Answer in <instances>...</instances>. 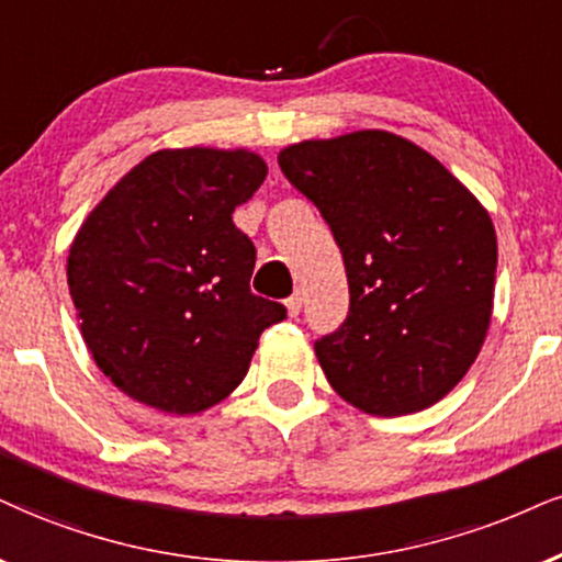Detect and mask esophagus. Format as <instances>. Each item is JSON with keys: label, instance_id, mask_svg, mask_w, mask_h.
Listing matches in <instances>:
<instances>
[{"label": "esophagus", "instance_id": "34e87169", "mask_svg": "<svg viewBox=\"0 0 562 562\" xmlns=\"http://www.w3.org/2000/svg\"><path fill=\"white\" fill-rule=\"evenodd\" d=\"M286 310H289V315H292V317H296V315L302 313V294H300V292L289 296V300H286Z\"/></svg>", "mask_w": 562, "mask_h": 562}]
</instances>
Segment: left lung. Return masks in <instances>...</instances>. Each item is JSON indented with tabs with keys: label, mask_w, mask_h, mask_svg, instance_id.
<instances>
[{
	"label": "left lung",
	"mask_w": 562,
	"mask_h": 562,
	"mask_svg": "<svg viewBox=\"0 0 562 562\" xmlns=\"http://www.w3.org/2000/svg\"><path fill=\"white\" fill-rule=\"evenodd\" d=\"M279 166L317 205L349 276V315L315 341L328 383L378 417L432 406L487 336V211L438 158L383 130L289 145Z\"/></svg>",
	"instance_id": "left-lung-1"
}]
</instances>
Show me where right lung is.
Instances as JSON below:
<instances>
[{
  "label": "right lung",
  "mask_w": 562,
  "mask_h": 562,
  "mask_svg": "<svg viewBox=\"0 0 562 562\" xmlns=\"http://www.w3.org/2000/svg\"><path fill=\"white\" fill-rule=\"evenodd\" d=\"M268 175L247 150H158L93 207L67 283L103 375L140 404L195 414L245 380L286 307L249 292L255 245L234 226Z\"/></svg>",
  "instance_id": "right-lung-1"
}]
</instances>
